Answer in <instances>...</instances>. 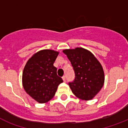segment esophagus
Returning a JSON list of instances; mask_svg holds the SVG:
<instances>
[{
	"mask_svg": "<svg viewBox=\"0 0 128 128\" xmlns=\"http://www.w3.org/2000/svg\"><path fill=\"white\" fill-rule=\"evenodd\" d=\"M62 79H63V80H64V82H66V76H64L63 77H62Z\"/></svg>",
	"mask_w": 128,
	"mask_h": 128,
	"instance_id": "esophagus-1",
	"label": "esophagus"
}]
</instances>
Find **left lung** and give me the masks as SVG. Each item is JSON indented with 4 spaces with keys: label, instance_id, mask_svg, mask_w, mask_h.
Returning a JSON list of instances; mask_svg holds the SVG:
<instances>
[{
    "label": "left lung",
    "instance_id": "8db88e82",
    "mask_svg": "<svg viewBox=\"0 0 128 128\" xmlns=\"http://www.w3.org/2000/svg\"><path fill=\"white\" fill-rule=\"evenodd\" d=\"M74 71L75 78L68 85L76 97L90 100L104 86V74L99 61L88 50L82 48L64 50Z\"/></svg>",
    "mask_w": 128,
    "mask_h": 128
}]
</instances>
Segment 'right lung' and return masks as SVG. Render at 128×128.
<instances>
[{"mask_svg":"<svg viewBox=\"0 0 128 128\" xmlns=\"http://www.w3.org/2000/svg\"><path fill=\"white\" fill-rule=\"evenodd\" d=\"M58 52L43 50L36 52L27 62L22 74L24 89L39 103H45L55 95L58 85L63 82L57 75L54 63Z\"/></svg>","mask_w":128,"mask_h":128,"instance_id":"right-lung-1","label":"right lung"}]
</instances>
